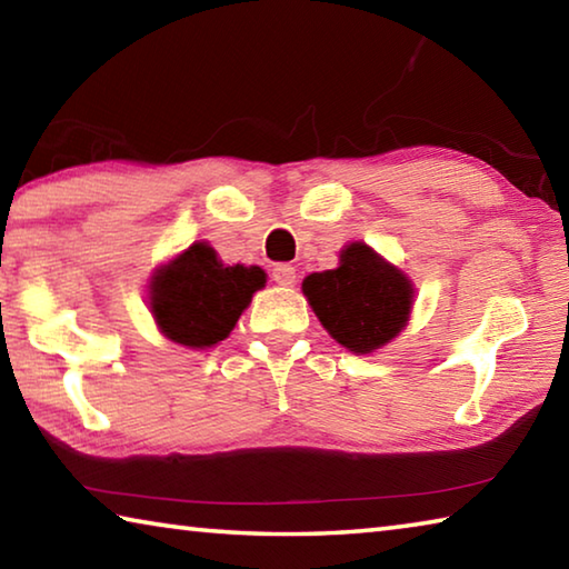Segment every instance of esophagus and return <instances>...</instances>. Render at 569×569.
Listing matches in <instances>:
<instances>
[{"instance_id": "esophagus-1", "label": "esophagus", "mask_w": 569, "mask_h": 569, "mask_svg": "<svg viewBox=\"0 0 569 569\" xmlns=\"http://www.w3.org/2000/svg\"><path fill=\"white\" fill-rule=\"evenodd\" d=\"M273 281L278 286H293L296 283V268L288 266V263H278L273 266Z\"/></svg>"}]
</instances>
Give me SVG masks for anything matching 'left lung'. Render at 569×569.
Segmentation results:
<instances>
[{
	"instance_id": "1",
	"label": "left lung",
	"mask_w": 569,
	"mask_h": 569,
	"mask_svg": "<svg viewBox=\"0 0 569 569\" xmlns=\"http://www.w3.org/2000/svg\"><path fill=\"white\" fill-rule=\"evenodd\" d=\"M301 288L323 329L353 353L397 339L413 303L409 278L366 243L346 246L339 268L306 276Z\"/></svg>"
}]
</instances>
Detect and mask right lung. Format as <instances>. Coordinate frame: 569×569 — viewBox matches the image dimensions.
Returning <instances> with one entry per match:
<instances>
[{
  "label": "right lung",
  "instance_id": "add662e5",
  "mask_svg": "<svg viewBox=\"0 0 569 569\" xmlns=\"http://www.w3.org/2000/svg\"><path fill=\"white\" fill-rule=\"evenodd\" d=\"M266 286L258 266H226L203 240L160 266L150 278V311L162 336L188 349L228 339L250 298Z\"/></svg>",
  "mask_w": 569,
  "mask_h": 569
}]
</instances>
